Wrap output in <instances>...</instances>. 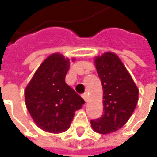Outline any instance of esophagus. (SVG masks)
I'll use <instances>...</instances> for the list:
<instances>
[{
	"instance_id": "34e87169",
	"label": "esophagus",
	"mask_w": 157,
	"mask_h": 157,
	"mask_svg": "<svg viewBox=\"0 0 157 157\" xmlns=\"http://www.w3.org/2000/svg\"><path fill=\"white\" fill-rule=\"evenodd\" d=\"M82 98L85 100V101H87V99H88V95L86 93H85V94H82Z\"/></svg>"
}]
</instances>
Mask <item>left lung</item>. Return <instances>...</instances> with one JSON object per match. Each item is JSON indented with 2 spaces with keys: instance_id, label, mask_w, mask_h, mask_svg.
<instances>
[{
  "instance_id": "1",
  "label": "left lung",
  "mask_w": 157,
  "mask_h": 157,
  "mask_svg": "<svg viewBox=\"0 0 157 157\" xmlns=\"http://www.w3.org/2000/svg\"><path fill=\"white\" fill-rule=\"evenodd\" d=\"M103 87V111L100 118L91 121L95 132L105 135L122 128L135 111L139 90L121 59L113 52L95 58Z\"/></svg>"
}]
</instances>
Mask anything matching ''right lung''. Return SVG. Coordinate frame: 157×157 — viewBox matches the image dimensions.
Wrapping results in <instances>:
<instances>
[{"label": "right lung", "mask_w": 157, "mask_h": 157, "mask_svg": "<svg viewBox=\"0 0 157 157\" xmlns=\"http://www.w3.org/2000/svg\"><path fill=\"white\" fill-rule=\"evenodd\" d=\"M69 67V58L54 53L42 63L25 89L28 111L37 127L46 132L66 131L75 111L85 103L65 83Z\"/></svg>", "instance_id": "obj_1"}]
</instances>
